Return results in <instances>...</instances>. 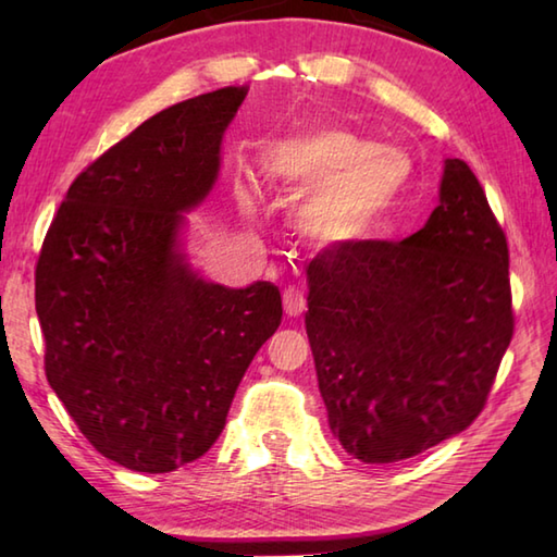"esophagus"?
<instances>
[{
    "instance_id": "1",
    "label": "esophagus",
    "mask_w": 557,
    "mask_h": 557,
    "mask_svg": "<svg viewBox=\"0 0 557 557\" xmlns=\"http://www.w3.org/2000/svg\"><path fill=\"white\" fill-rule=\"evenodd\" d=\"M282 299H285L287 315H301L306 311V297L299 287H287Z\"/></svg>"
}]
</instances>
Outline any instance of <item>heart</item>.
<instances>
[{
	"label": "heart",
	"instance_id": "1",
	"mask_svg": "<svg viewBox=\"0 0 557 557\" xmlns=\"http://www.w3.org/2000/svg\"><path fill=\"white\" fill-rule=\"evenodd\" d=\"M265 172L292 194L311 191L297 212L299 230L339 246L381 227L405 194L411 162L347 126L323 124L277 140L265 152Z\"/></svg>",
	"mask_w": 557,
	"mask_h": 557
}]
</instances>
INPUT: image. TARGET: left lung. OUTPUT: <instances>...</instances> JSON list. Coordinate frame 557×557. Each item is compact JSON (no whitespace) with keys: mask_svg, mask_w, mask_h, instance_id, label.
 Masks as SVG:
<instances>
[{"mask_svg":"<svg viewBox=\"0 0 557 557\" xmlns=\"http://www.w3.org/2000/svg\"><path fill=\"white\" fill-rule=\"evenodd\" d=\"M306 275L318 387L349 455L413 457L486 407L515 333L510 248L465 160L445 162L423 230L325 248Z\"/></svg>","mask_w":557,"mask_h":557,"instance_id":"1","label":"left lung"}]
</instances>
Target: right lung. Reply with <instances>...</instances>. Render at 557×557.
Returning <instances> with one entry per match:
<instances>
[{
  "label": "right lung",
  "mask_w": 557,
  "mask_h": 557,
  "mask_svg": "<svg viewBox=\"0 0 557 557\" xmlns=\"http://www.w3.org/2000/svg\"><path fill=\"white\" fill-rule=\"evenodd\" d=\"M246 92L227 86L150 116L76 176L45 234L35 311L47 383L126 469L164 474L203 457L282 323L275 285H210L174 248Z\"/></svg>",
  "instance_id": "obj_1"
}]
</instances>
